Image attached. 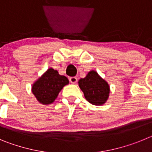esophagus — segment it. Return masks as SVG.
Returning a JSON list of instances; mask_svg holds the SVG:
<instances>
[{
    "mask_svg": "<svg viewBox=\"0 0 152 152\" xmlns=\"http://www.w3.org/2000/svg\"><path fill=\"white\" fill-rule=\"evenodd\" d=\"M69 80L72 84H75L77 81V78L76 77H71L69 78Z\"/></svg>",
    "mask_w": 152,
    "mask_h": 152,
    "instance_id": "esophagus-1",
    "label": "esophagus"
}]
</instances>
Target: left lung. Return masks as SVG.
Masks as SVG:
<instances>
[{
    "instance_id": "left-lung-1",
    "label": "left lung",
    "mask_w": 152,
    "mask_h": 152,
    "mask_svg": "<svg viewBox=\"0 0 152 152\" xmlns=\"http://www.w3.org/2000/svg\"><path fill=\"white\" fill-rule=\"evenodd\" d=\"M78 85L86 100L93 105H103L108 100L110 85L94 70L88 72L84 78L78 80Z\"/></svg>"
}]
</instances>
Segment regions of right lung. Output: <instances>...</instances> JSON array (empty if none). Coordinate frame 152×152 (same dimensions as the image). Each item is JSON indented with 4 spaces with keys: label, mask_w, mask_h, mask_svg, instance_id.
Listing matches in <instances>:
<instances>
[{
    "label": "right lung",
    "mask_w": 152,
    "mask_h": 152,
    "mask_svg": "<svg viewBox=\"0 0 152 152\" xmlns=\"http://www.w3.org/2000/svg\"><path fill=\"white\" fill-rule=\"evenodd\" d=\"M69 80L64 75H60L57 70L49 68L39 77L32 86V92L36 100L43 105L51 104Z\"/></svg>",
    "instance_id": "1"
}]
</instances>
